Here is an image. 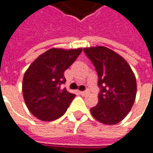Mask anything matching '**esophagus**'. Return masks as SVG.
<instances>
[{
    "label": "esophagus",
    "mask_w": 153,
    "mask_h": 153,
    "mask_svg": "<svg viewBox=\"0 0 153 153\" xmlns=\"http://www.w3.org/2000/svg\"><path fill=\"white\" fill-rule=\"evenodd\" d=\"M79 94H80V95H82V96H85V95L89 94V92L88 91H84V92H79Z\"/></svg>",
    "instance_id": "34e87169"
}]
</instances>
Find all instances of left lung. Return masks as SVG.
I'll use <instances>...</instances> for the list:
<instances>
[{
    "label": "left lung",
    "instance_id": "left-lung-1",
    "mask_svg": "<svg viewBox=\"0 0 153 153\" xmlns=\"http://www.w3.org/2000/svg\"><path fill=\"white\" fill-rule=\"evenodd\" d=\"M84 52L94 65L98 85L101 88L99 102L91 108V113L102 124H118L130 112L135 101V75L125 59L105 47L85 48Z\"/></svg>",
    "mask_w": 153,
    "mask_h": 153
}]
</instances>
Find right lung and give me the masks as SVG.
<instances>
[{"label":"right lung","mask_w":153,"mask_h":153,"mask_svg":"<svg viewBox=\"0 0 153 153\" xmlns=\"http://www.w3.org/2000/svg\"><path fill=\"white\" fill-rule=\"evenodd\" d=\"M82 48H51L43 53L27 69L22 82L25 103L32 114L42 121L61 117L75 97L61 85L64 72L80 54Z\"/></svg>","instance_id":"obj_1"}]
</instances>
